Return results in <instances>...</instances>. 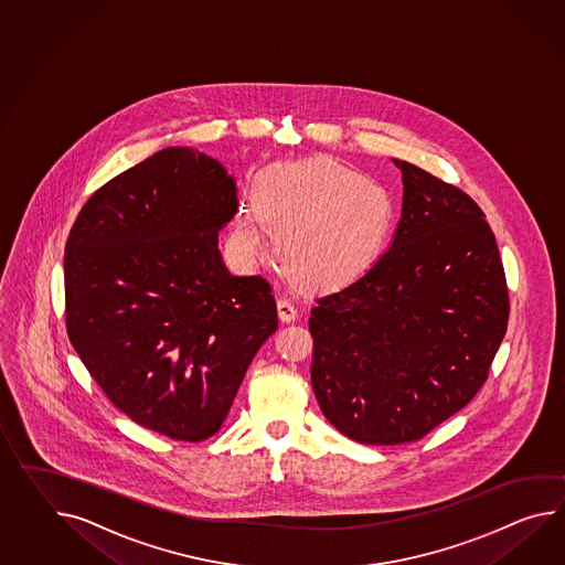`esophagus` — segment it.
I'll return each instance as SVG.
<instances>
[{
    "instance_id": "34e87169",
    "label": "esophagus",
    "mask_w": 565,
    "mask_h": 565,
    "mask_svg": "<svg viewBox=\"0 0 565 565\" xmlns=\"http://www.w3.org/2000/svg\"><path fill=\"white\" fill-rule=\"evenodd\" d=\"M277 312H279V318H281L284 322H291L294 318L298 317V308H296V303L291 302L289 298H279V300H277Z\"/></svg>"
}]
</instances>
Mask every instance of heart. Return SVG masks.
<instances>
[{
  "instance_id": "1",
  "label": "heart",
  "mask_w": 565,
  "mask_h": 565,
  "mask_svg": "<svg viewBox=\"0 0 565 565\" xmlns=\"http://www.w3.org/2000/svg\"><path fill=\"white\" fill-rule=\"evenodd\" d=\"M255 210L234 218L231 243L243 257L265 248V227L281 234V255L308 284L358 274L382 245L387 200L367 178L332 159L269 167L253 190Z\"/></svg>"
}]
</instances>
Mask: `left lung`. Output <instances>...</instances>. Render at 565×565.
Segmentation results:
<instances>
[{"instance_id":"left-lung-1","label":"left lung","mask_w":565,"mask_h":565,"mask_svg":"<svg viewBox=\"0 0 565 565\" xmlns=\"http://www.w3.org/2000/svg\"><path fill=\"white\" fill-rule=\"evenodd\" d=\"M404 202L392 247L310 310L312 390L327 420L365 445L427 437L468 406L509 327L510 298L482 207L394 161Z\"/></svg>"}]
</instances>
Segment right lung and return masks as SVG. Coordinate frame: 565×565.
<instances>
[{"label":"right lung","instance_id":"obj_1","mask_svg":"<svg viewBox=\"0 0 565 565\" xmlns=\"http://www.w3.org/2000/svg\"><path fill=\"white\" fill-rule=\"evenodd\" d=\"M236 188L218 161L169 147L104 183L65 245V324L83 365L140 427L216 435L277 329L262 276L222 265Z\"/></svg>","mask_w":565,"mask_h":565}]
</instances>
